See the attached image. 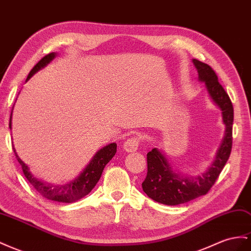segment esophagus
<instances>
[{"instance_id": "1", "label": "esophagus", "mask_w": 251, "mask_h": 251, "mask_svg": "<svg viewBox=\"0 0 251 251\" xmlns=\"http://www.w3.org/2000/svg\"><path fill=\"white\" fill-rule=\"evenodd\" d=\"M139 146V138L131 137L124 142V149L126 152H135Z\"/></svg>"}]
</instances>
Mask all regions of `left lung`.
Masks as SVG:
<instances>
[{
    "mask_svg": "<svg viewBox=\"0 0 251 251\" xmlns=\"http://www.w3.org/2000/svg\"><path fill=\"white\" fill-rule=\"evenodd\" d=\"M199 80L205 82L206 90L213 102L222 111L223 123L226 126L225 136L208 170L199 176H184L174 171L165 154L157 148L147 154L148 173L142 182V190L153 201L175 206L205 195L214 185L231 153L233 106L228 94L220 84L218 76L208 64L193 59Z\"/></svg>",
    "mask_w": 251,
    "mask_h": 251,
    "instance_id": "left-lung-1",
    "label": "left lung"
}]
</instances>
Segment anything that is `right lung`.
<instances>
[{
  "label": "right lung",
  "instance_id": "add662e5",
  "mask_svg": "<svg viewBox=\"0 0 251 251\" xmlns=\"http://www.w3.org/2000/svg\"><path fill=\"white\" fill-rule=\"evenodd\" d=\"M55 57H56L55 52H50L49 55L43 57L35 66H33V69L30 71L26 81L29 80L33 74H36L38 71L43 69L44 66L49 64L52 59H55ZM11 116H12V111L10 114V120H9L10 130H11ZM116 151H117V145L115 144V142L103 147L102 149H100V150L94 155V157L90 161V164L86 166L83 172H81V174L77 178L67 182L65 185L56 186V185L49 184V182H45L36 178L35 176L30 173L29 168L27 167L24 164V161H22L21 158L18 156L16 149L13 148V152L16 154V157L19 161V164L22 167L23 173L25 175V177L27 178V180L30 182V184L33 186V188H35L36 190L43 196V198L50 201H59V202H74L81 200L82 198H84L85 195L89 194L93 190V188L96 186L98 180L101 177V174L103 172L104 167L106 166L107 162L114 157Z\"/></svg>",
  "mask_w": 251,
  "mask_h": 251
}]
</instances>
